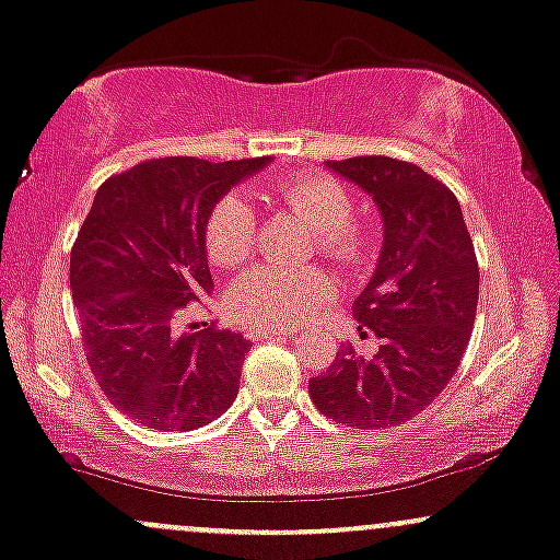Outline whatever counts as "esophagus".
Here are the masks:
<instances>
[{
	"instance_id": "34e87169",
	"label": "esophagus",
	"mask_w": 560,
	"mask_h": 560,
	"mask_svg": "<svg viewBox=\"0 0 560 560\" xmlns=\"http://www.w3.org/2000/svg\"><path fill=\"white\" fill-rule=\"evenodd\" d=\"M249 340H284V337L292 335V329H266V327H252Z\"/></svg>"
}]
</instances>
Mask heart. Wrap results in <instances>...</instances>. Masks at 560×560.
Listing matches in <instances>:
<instances>
[{
  "instance_id": "heart-1",
  "label": "heart",
  "mask_w": 560,
  "mask_h": 560,
  "mask_svg": "<svg viewBox=\"0 0 560 560\" xmlns=\"http://www.w3.org/2000/svg\"><path fill=\"white\" fill-rule=\"evenodd\" d=\"M276 199L316 229V244L324 257L342 268L366 262L372 233L364 223L350 218L353 201L348 188L329 175L284 177L276 186ZM257 218L242 196L229 194L212 207L205 223V247L214 266L236 268L255 249ZM331 294V281L318 268L260 266L229 290V313L233 322L247 327L284 329L305 322L318 303Z\"/></svg>"
}]
</instances>
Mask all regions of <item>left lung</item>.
Listing matches in <instances>:
<instances>
[{"label": "left lung", "mask_w": 560, "mask_h": 560, "mask_svg": "<svg viewBox=\"0 0 560 560\" xmlns=\"http://www.w3.org/2000/svg\"><path fill=\"white\" fill-rule=\"evenodd\" d=\"M372 196L383 214L377 270L355 298L359 335L380 340L372 359L353 346L308 383L322 415L348 428L404 425L450 385L468 348L478 305V260L457 196L425 170L390 156L327 162Z\"/></svg>", "instance_id": "1"}]
</instances>
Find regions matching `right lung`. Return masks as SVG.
I'll return each mask as SVG.
<instances>
[{
  "label": "right lung",
  "mask_w": 560,
  "mask_h": 560,
  "mask_svg": "<svg viewBox=\"0 0 560 560\" xmlns=\"http://www.w3.org/2000/svg\"><path fill=\"white\" fill-rule=\"evenodd\" d=\"M268 162L149 159L97 188L71 249V298L97 385L140 425L194 430L236 398L249 340L177 322L214 290L207 214Z\"/></svg>",
  "instance_id": "right-lung-1"
}]
</instances>
